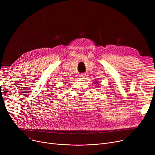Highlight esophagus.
<instances>
[{"label":"esophagus","instance_id":"esophagus-1","mask_svg":"<svg viewBox=\"0 0 155 155\" xmlns=\"http://www.w3.org/2000/svg\"><path fill=\"white\" fill-rule=\"evenodd\" d=\"M79 77L83 78V77H85V74H83V73H82V74H80V75H79Z\"/></svg>","mask_w":155,"mask_h":155}]
</instances>
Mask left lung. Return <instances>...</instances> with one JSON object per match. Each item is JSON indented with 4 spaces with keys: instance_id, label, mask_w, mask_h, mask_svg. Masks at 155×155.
I'll list each match as a JSON object with an SVG mask.
<instances>
[{
    "instance_id": "left-lung-1",
    "label": "left lung",
    "mask_w": 155,
    "mask_h": 155,
    "mask_svg": "<svg viewBox=\"0 0 155 155\" xmlns=\"http://www.w3.org/2000/svg\"><path fill=\"white\" fill-rule=\"evenodd\" d=\"M95 83H96V82H95ZM97 84H98V83H97Z\"/></svg>"
}]
</instances>
